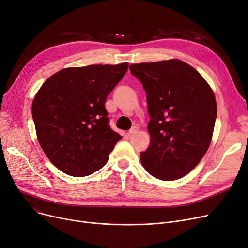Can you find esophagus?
Returning a JSON list of instances; mask_svg holds the SVG:
<instances>
[{"instance_id": "esophagus-1", "label": "esophagus", "mask_w": 248, "mask_h": 248, "mask_svg": "<svg viewBox=\"0 0 248 248\" xmlns=\"http://www.w3.org/2000/svg\"><path fill=\"white\" fill-rule=\"evenodd\" d=\"M138 131V128L136 127V126H133L130 131H128V133H127V135H134L136 132Z\"/></svg>"}]
</instances>
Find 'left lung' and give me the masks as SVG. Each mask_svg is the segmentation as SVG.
I'll use <instances>...</instances> for the list:
<instances>
[{
  "label": "left lung",
  "instance_id": "obj_1",
  "mask_svg": "<svg viewBox=\"0 0 248 248\" xmlns=\"http://www.w3.org/2000/svg\"><path fill=\"white\" fill-rule=\"evenodd\" d=\"M147 94L150 145L143 166L161 180L184 177L211 144L217 117L215 95L201 74L179 60L131 64Z\"/></svg>",
  "mask_w": 248,
  "mask_h": 248
}]
</instances>
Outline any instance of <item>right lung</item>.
<instances>
[{
	"label": "right lung",
	"mask_w": 248,
	"mask_h": 248,
	"mask_svg": "<svg viewBox=\"0 0 248 248\" xmlns=\"http://www.w3.org/2000/svg\"><path fill=\"white\" fill-rule=\"evenodd\" d=\"M127 66L63 69L37 92L32 117L38 142L50 162L66 174L83 177L99 170L122 139L110 127L104 104Z\"/></svg>",
	"instance_id": "right-lung-1"
}]
</instances>
